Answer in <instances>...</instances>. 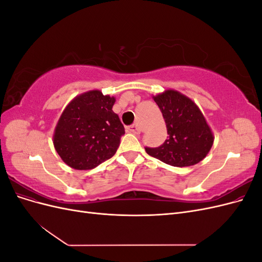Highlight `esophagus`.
<instances>
[{
    "label": "esophagus",
    "mask_w": 262,
    "mask_h": 262,
    "mask_svg": "<svg viewBox=\"0 0 262 262\" xmlns=\"http://www.w3.org/2000/svg\"><path fill=\"white\" fill-rule=\"evenodd\" d=\"M126 130H128L131 133H134V134H140L141 133V129H140V126L138 124H132V125L128 126Z\"/></svg>",
    "instance_id": "esophagus-1"
}]
</instances>
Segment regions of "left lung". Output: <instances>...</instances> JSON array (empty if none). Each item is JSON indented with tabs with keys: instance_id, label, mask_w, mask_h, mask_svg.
I'll return each instance as SVG.
<instances>
[{
	"instance_id": "8db88e82",
	"label": "left lung",
	"mask_w": 262,
	"mask_h": 262,
	"mask_svg": "<svg viewBox=\"0 0 262 262\" xmlns=\"http://www.w3.org/2000/svg\"><path fill=\"white\" fill-rule=\"evenodd\" d=\"M167 128V140L146 153L175 167L192 166L208 155L214 137L207 120L194 102L181 93L167 90L153 96Z\"/></svg>"
}]
</instances>
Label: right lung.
<instances>
[{
    "mask_svg": "<svg viewBox=\"0 0 262 262\" xmlns=\"http://www.w3.org/2000/svg\"><path fill=\"white\" fill-rule=\"evenodd\" d=\"M115 101L95 90L78 95L63 110L53 145L70 167L93 169L115 155L124 134L123 124L113 112Z\"/></svg>",
    "mask_w": 262,
    "mask_h": 262,
    "instance_id": "1",
    "label": "right lung"
}]
</instances>
